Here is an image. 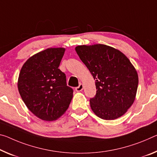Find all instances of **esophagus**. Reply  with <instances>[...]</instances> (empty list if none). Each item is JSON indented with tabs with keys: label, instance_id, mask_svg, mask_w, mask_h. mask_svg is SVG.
<instances>
[{
	"label": "esophagus",
	"instance_id": "obj_1",
	"mask_svg": "<svg viewBox=\"0 0 157 157\" xmlns=\"http://www.w3.org/2000/svg\"><path fill=\"white\" fill-rule=\"evenodd\" d=\"M83 88H84V85H83L82 84H80L78 86V87L75 88V91H78V92H79V91H81L83 90Z\"/></svg>",
	"mask_w": 157,
	"mask_h": 157
}]
</instances>
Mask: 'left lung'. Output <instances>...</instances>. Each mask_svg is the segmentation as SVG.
Listing matches in <instances>:
<instances>
[{"instance_id":"obj_1","label":"left lung","mask_w":157,"mask_h":157,"mask_svg":"<svg viewBox=\"0 0 157 157\" xmlns=\"http://www.w3.org/2000/svg\"><path fill=\"white\" fill-rule=\"evenodd\" d=\"M77 54L95 79L96 94L91 98L98 117L113 120L124 115L135 101L138 75L125 54L103 44L78 45Z\"/></svg>"}]
</instances>
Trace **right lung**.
I'll use <instances>...</instances> for the list:
<instances>
[{"label":"right lung","instance_id":"add662e5","mask_svg":"<svg viewBox=\"0 0 157 157\" xmlns=\"http://www.w3.org/2000/svg\"><path fill=\"white\" fill-rule=\"evenodd\" d=\"M66 49L47 48L24 63L17 86L29 110L37 117L52 121L66 113L73 96L66 75L59 68Z\"/></svg>","mask_w":157,"mask_h":157}]
</instances>
